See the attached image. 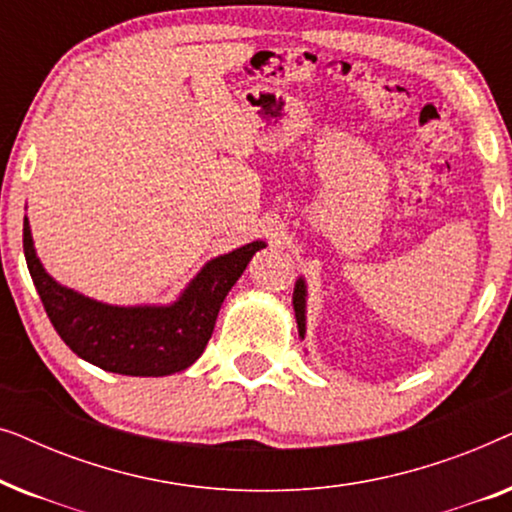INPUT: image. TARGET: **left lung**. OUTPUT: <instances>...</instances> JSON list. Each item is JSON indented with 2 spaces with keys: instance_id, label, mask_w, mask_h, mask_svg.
<instances>
[{
  "instance_id": "left-lung-1",
  "label": "left lung",
  "mask_w": 512,
  "mask_h": 512,
  "mask_svg": "<svg viewBox=\"0 0 512 512\" xmlns=\"http://www.w3.org/2000/svg\"><path fill=\"white\" fill-rule=\"evenodd\" d=\"M307 286L305 279L300 277L296 282V289H293V310H296V324L300 338H305V305H307Z\"/></svg>"
}]
</instances>
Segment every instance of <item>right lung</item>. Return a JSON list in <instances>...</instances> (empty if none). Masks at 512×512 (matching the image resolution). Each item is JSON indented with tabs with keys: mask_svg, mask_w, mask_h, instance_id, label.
I'll use <instances>...</instances> for the list:
<instances>
[{
	"mask_svg": "<svg viewBox=\"0 0 512 512\" xmlns=\"http://www.w3.org/2000/svg\"><path fill=\"white\" fill-rule=\"evenodd\" d=\"M263 247L256 240L212 258L170 305L121 307L55 282L34 251L27 216L23 223L27 268L55 331L83 361L132 377H163L193 366L212 338L228 291Z\"/></svg>",
	"mask_w": 512,
	"mask_h": 512,
	"instance_id": "1",
	"label": "right lung"
}]
</instances>
